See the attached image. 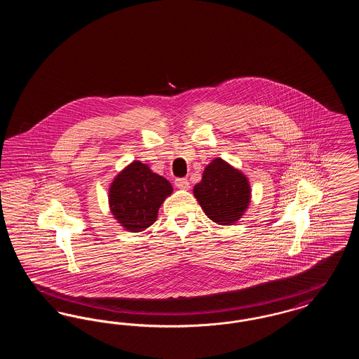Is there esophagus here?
Instances as JSON below:
<instances>
[{"mask_svg": "<svg viewBox=\"0 0 359 359\" xmlns=\"http://www.w3.org/2000/svg\"><path fill=\"white\" fill-rule=\"evenodd\" d=\"M175 186L180 189H188L189 188V183H188V179L186 177H179L175 180Z\"/></svg>", "mask_w": 359, "mask_h": 359, "instance_id": "esophagus-1", "label": "esophagus"}]
</instances>
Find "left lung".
Returning <instances> with one entry per match:
<instances>
[{"mask_svg": "<svg viewBox=\"0 0 359 359\" xmlns=\"http://www.w3.org/2000/svg\"><path fill=\"white\" fill-rule=\"evenodd\" d=\"M194 195L212 222L230 226L248 210L252 188L246 175L222 158H214L205 167L202 180L195 184Z\"/></svg>", "mask_w": 359, "mask_h": 359, "instance_id": "obj_1", "label": "left lung"}]
</instances>
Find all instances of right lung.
I'll list each match as a JSON object with an SVG mask.
<instances>
[{"label": "right lung", "instance_id": "add662e5", "mask_svg": "<svg viewBox=\"0 0 359 359\" xmlns=\"http://www.w3.org/2000/svg\"><path fill=\"white\" fill-rule=\"evenodd\" d=\"M172 192L173 188L165 177L135 160L111 182L109 207L125 230L138 233L156 222L160 205Z\"/></svg>", "mask_w": 359, "mask_h": 359}]
</instances>
